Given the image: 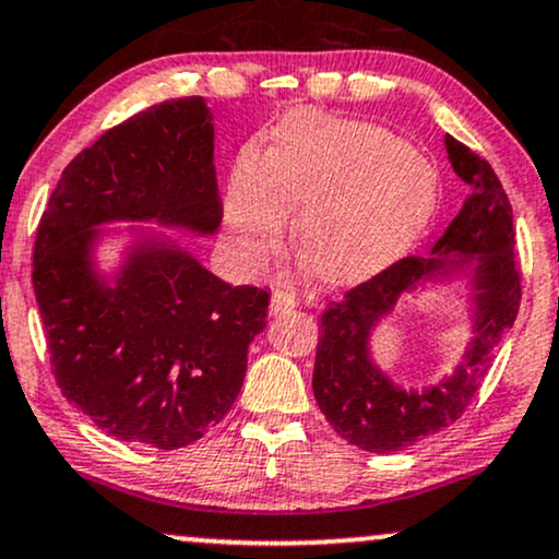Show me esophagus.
<instances>
[{"label": "esophagus", "instance_id": "1", "mask_svg": "<svg viewBox=\"0 0 559 559\" xmlns=\"http://www.w3.org/2000/svg\"><path fill=\"white\" fill-rule=\"evenodd\" d=\"M296 307H299V301H296L294 294L273 292V296H271V312L273 314H288V312H294Z\"/></svg>", "mask_w": 559, "mask_h": 559}]
</instances>
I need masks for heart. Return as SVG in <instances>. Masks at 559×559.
Segmentation results:
<instances>
[{"mask_svg": "<svg viewBox=\"0 0 559 559\" xmlns=\"http://www.w3.org/2000/svg\"><path fill=\"white\" fill-rule=\"evenodd\" d=\"M441 182L430 162L384 126L294 110L267 157L231 169L227 224L239 255L265 263L301 206L296 247L324 284H361L413 250L433 222Z\"/></svg>", "mask_w": 559, "mask_h": 559, "instance_id": "obj_1", "label": "heart"}]
</instances>
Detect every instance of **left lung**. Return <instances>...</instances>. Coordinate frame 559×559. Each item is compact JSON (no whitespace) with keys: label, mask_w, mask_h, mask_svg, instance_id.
<instances>
[{"label":"left lung","mask_w":559,"mask_h":559,"mask_svg":"<svg viewBox=\"0 0 559 559\" xmlns=\"http://www.w3.org/2000/svg\"><path fill=\"white\" fill-rule=\"evenodd\" d=\"M454 173L472 195L438 239L433 258L407 255L330 301L320 317L312 390L335 433L353 447L390 454L449 428L464 415L483 384L492 356L519 314L521 271L515 265L513 209L498 175L467 144L447 136ZM451 251L456 259H449ZM476 263L473 300L478 337L457 371L430 391H402L368 358V335L399 296L438 272Z\"/></svg>","instance_id":"left-lung-1"}]
</instances>
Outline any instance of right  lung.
Segmentation results:
<instances>
[{
  "label": "right lung",
  "mask_w": 559,
  "mask_h": 559,
  "mask_svg": "<svg viewBox=\"0 0 559 559\" xmlns=\"http://www.w3.org/2000/svg\"><path fill=\"white\" fill-rule=\"evenodd\" d=\"M214 126L178 97L112 126L61 173L33 250V288L56 384L118 441L182 449L224 420L242 390L267 292L229 286L178 245H139L112 284L92 265L108 222L211 235L222 224Z\"/></svg>",
  "instance_id": "right-lung-1"
}]
</instances>
